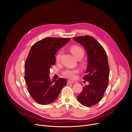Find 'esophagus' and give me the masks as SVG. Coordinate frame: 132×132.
Returning a JSON list of instances; mask_svg holds the SVG:
<instances>
[{
    "instance_id": "esophagus-1",
    "label": "esophagus",
    "mask_w": 132,
    "mask_h": 132,
    "mask_svg": "<svg viewBox=\"0 0 132 132\" xmlns=\"http://www.w3.org/2000/svg\"><path fill=\"white\" fill-rule=\"evenodd\" d=\"M75 82L73 81H70V80H68L67 81V84H72V83H74Z\"/></svg>"
}]
</instances>
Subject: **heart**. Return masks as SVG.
Segmentation results:
<instances>
[{
	"label": "heart",
	"mask_w": 132,
	"mask_h": 132,
	"mask_svg": "<svg viewBox=\"0 0 132 132\" xmlns=\"http://www.w3.org/2000/svg\"><path fill=\"white\" fill-rule=\"evenodd\" d=\"M70 51L77 59H78L79 58L82 59L84 55V50L81 47L78 46H75L71 47ZM62 53V51H60L56 54L55 56V60L57 62L60 61ZM79 72V70L77 69H67L63 71L62 74L66 78H68L70 79H74L76 77V75Z\"/></svg>",
	"instance_id": "heart-1"
}]
</instances>
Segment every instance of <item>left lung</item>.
Returning <instances> with one entry per match:
<instances>
[{"mask_svg": "<svg viewBox=\"0 0 132 132\" xmlns=\"http://www.w3.org/2000/svg\"><path fill=\"white\" fill-rule=\"evenodd\" d=\"M73 40L84 47L88 59L86 75L83 79L89 84L83 87L78 100L84 106H92L102 100L108 86L110 68L107 54L100 43L91 36H80Z\"/></svg>", "mask_w": 132, "mask_h": 132, "instance_id": "left-lung-1", "label": "left lung"}]
</instances>
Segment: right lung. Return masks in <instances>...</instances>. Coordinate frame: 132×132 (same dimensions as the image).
I'll return each mask as SVG.
<instances>
[{
    "instance_id": "add662e5",
    "label": "right lung",
    "mask_w": 132,
    "mask_h": 132,
    "mask_svg": "<svg viewBox=\"0 0 132 132\" xmlns=\"http://www.w3.org/2000/svg\"><path fill=\"white\" fill-rule=\"evenodd\" d=\"M70 39L47 37L35 43L29 51L24 64V80L28 92L40 104L53 102L67 85L64 78L51 81L49 73L55 63L56 52Z\"/></svg>"
}]
</instances>
